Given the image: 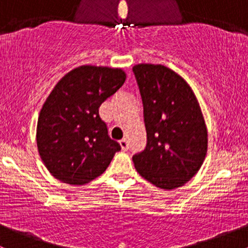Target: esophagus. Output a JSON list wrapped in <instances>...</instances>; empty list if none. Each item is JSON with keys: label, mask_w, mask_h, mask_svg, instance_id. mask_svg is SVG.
Here are the masks:
<instances>
[{"label": "esophagus", "mask_w": 248, "mask_h": 248, "mask_svg": "<svg viewBox=\"0 0 248 248\" xmlns=\"http://www.w3.org/2000/svg\"><path fill=\"white\" fill-rule=\"evenodd\" d=\"M119 144H121L122 150H124V152H125V150L129 149V142H127L126 139L121 140V141H119Z\"/></svg>", "instance_id": "esophagus-1"}]
</instances>
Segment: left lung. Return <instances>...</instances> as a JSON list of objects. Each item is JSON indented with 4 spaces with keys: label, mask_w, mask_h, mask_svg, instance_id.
Here are the masks:
<instances>
[{
    "label": "left lung",
    "mask_w": 248,
    "mask_h": 248,
    "mask_svg": "<svg viewBox=\"0 0 248 248\" xmlns=\"http://www.w3.org/2000/svg\"><path fill=\"white\" fill-rule=\"evenodd\" d=\"M142 96L147 147L132 156L141 177L174 190L195 177L205 159L208 130L188 83L161 64L132 68Z\"/></svg>",
    "instance_id": "obj_1"
}]
</instances>
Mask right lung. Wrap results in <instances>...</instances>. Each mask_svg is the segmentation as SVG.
Here are the masks:
<instances>
[{"mask_svg": "<svg viewBox=\"0 0 248 248\" xmlns=\"http://www.w3.org/2000/svg\"><path fill=\"white\" fill-rule=\"evenodd\" d=\"M125 78L121 68L81 65L53 87L38 117L37 147L56 179L86 185L103 174L121 150L107 135L99 107Z\"/></svg>", "mask_w": 248, "mask_h": 248, "instance_id": "add662e5", "label": "right lung"}]
</instances>
